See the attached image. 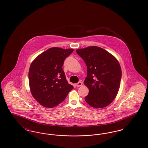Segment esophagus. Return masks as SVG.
Segmentation results:
<instances>
[{
	"instance_id": "34e87169",
	"label": "esophagus",
	"mask_w": 148,
	"mask_h": 148,
	"mask_svg": "<svg viewBox=\"0 0 148 148\" xmlns=\"http://www.w3.org/2000/svg\"><path fill=\"white\" fill-rule=\"evenodd\" d=\"M82 85H83V84H82V83L81 82H79L75 84V85H76L77 87H79V86H82Z\"/></svg>"
}]
</instances>
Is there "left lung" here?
<instances>
[{"label":"left lung","mask_w":148,"mask_h":148,"mask_svg":"<svg viewBox=\"0 0 148 148\" xmlns=\"http://www.w3.org/2000/svg\"><path fill=\"white\" fill-rule=\"evenodd\" d=\"M76 52L87 66L84 83L89 92L85 101L97 109L107 106L119 89L121 69L119 62L112 54L97 46L78 49Z\"/></svg>","instance_id":"left-lung-1"}]
</instances>
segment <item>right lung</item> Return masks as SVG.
<instances>
[{
  "instance_id": "right-lung-1",
  "label": "right lung",
  "mask_w": 148,
  "mask_h": 148,
  "mask_svg": "<svg viewBox=\"0 0 148 148\" xmlns=\"http://www.w3.org/2000/svg\"><path fill=\"white\" fill-rule=\"evenodd\" d=\"M73 51V49L50 48L31 63L28 74L30 90L41 106L48 108L56 106L73 89L62 68L64 60Z\"/></svg>"
}]
</instances>
